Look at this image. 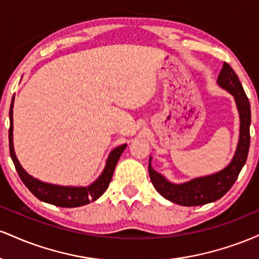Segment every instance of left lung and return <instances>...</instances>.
<instances>
[{"label": "left lung", "mask_w": 259, "mask_h": 259, "mask_svg": "<svg viewBox=\"0 0 259 259\" xmlns=\"http://www.w3.org/2000/svg\"><path fill=\"white\" fill-rule=\"evenodd\" d=\"M217 84L233 95L240 117V135L236 151L230 163L222 170L214 174L198 177L181 184L169 181L162 174L157 173L148 162V173L154 189L168 201L180 206H202L222 198L239 177L240 171L245 165L249 148V125H251V106L246 96L243 88L237 78L236 73L228 63L223 64Z\"/></svg>", "instance_id": "8db88e82"}]
</instances>
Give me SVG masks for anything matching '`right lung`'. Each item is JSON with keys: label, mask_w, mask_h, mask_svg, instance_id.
Returning a JSON list of instances; mask_svg holds the SVG:
<instances>
[{"label": "right lung", "mask_w": 259, "mask_h": 259, "mask_svg": "<svg viewBox=\"0 0 259 259\" xmlns=\"http://www.w3.org/2000/svg\"><path fill=\"white\" fill-rule=\"evenodd\" d=\"M13 106H14V96L12 99L11 108H10V132H8V139H10V153L11 158L13 160L16 169L19 174L20 179L25 184V186L30 190L34 196H36L40 201L46 202V203L55 204L58 207L74 208L85 206L90 202L96 201L101 197L111 183L113 173H114L115 165H117L118 159L125 150L126 144L121 146L115 147L108 154V158L106 160V165L103 168L102 173L94 183L88 186H62L55 185V184L45 183L31 177L25 171L22 164L18 160L16 152H14L13 145Z\"/></svg>", "instance_id": "obj_1"}]
</instances>
